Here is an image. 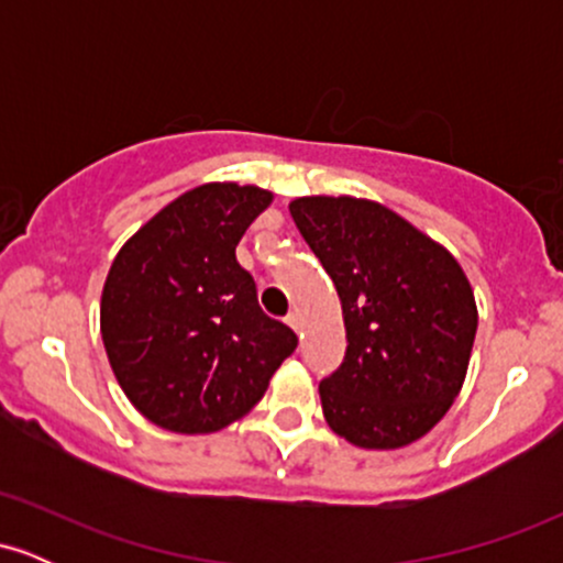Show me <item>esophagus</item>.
<instances>
[{
	"label": "esophagus",
	"instance_id": "34e87169",
	"mask_svg": "<svg viewBox=\"0 0 563 563\" xmlns=\"http://www.w3.org/2000/svg\"><path fill=\"white\" fill-rule=\"evenodd\" d=\"M286 322H288V325H290V328H294V331H296V333H299V331H301V320H299V314H296V312H290V314H288V318H286Z\"/></svg>",
	"mask_w": 563,
	"mask_h": 563
}]
</instances>
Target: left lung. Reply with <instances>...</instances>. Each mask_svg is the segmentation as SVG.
Returning <instances> with one entry per match:
<instances>
[{
  "instance_id": "8db88e82",
  "label": "left lung",
  "mask_w": 563,
  "mask_h": 563,
  "mask_svg": "<svg viewBox=\"0 0 563 563\" xmlns=\"http://www.w3.org/2000/svg\"><path fill=\"white\" fill-rule=\"evenodd\" d=\"M288 209L344 312V363L320 380L328 426L365 450L429 434L466 380L479 322L466 273L376 200L307 196Z\"/></svg>"
}]
</instances>
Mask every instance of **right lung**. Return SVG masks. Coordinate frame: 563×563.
<instances>
[{
	"mask_svg": "<svg viewBox=\"0 0 563 563\" xmlns=\"http://www.w3.org/2000/svg\"><path fill=\"white\" fill-rule=\"evenodd\" d=\"M273 203L254 185L187 190L121 245L102 286L100 333L115 380L151 423L211 434L243 418L299 339L262 312L235 260Z\"/></svg>",
	"mask_w": 563,
	"mask_h": 563,
	"instance_id": "1",
	"label": "right lung"
}]
</instances>
